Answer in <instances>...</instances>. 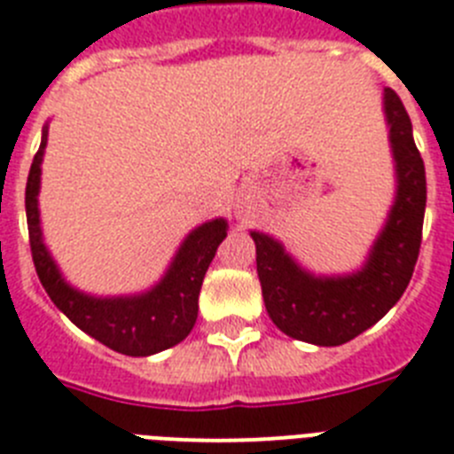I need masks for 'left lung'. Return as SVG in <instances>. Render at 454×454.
<instances>
[{
    "label": "left lung",
    "mask_w": 454,
    "mask_h": 454,
    "mask_svg": "<svg viewBox=\"0 0 454 454\" xmlns=\"http://www.w3.org/2000/svg\"><path fill=\"white\" fill-rule=\"evenodd\" d=\"M397 192L363 268L314 274L272 235L251 231L256 270L270 318L281 333L316 346H341L379 323L399 302L420 254L427 203L425 163L402 98L383 90Z\"/></svg>",
    "instance_id": "obj_1"
}]
</instances>
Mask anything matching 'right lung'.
Returning a JSON list of instances; mask_svg holds the SVG:
<instances>
[{
  "mask_svg": "<svg viewBox=\"0 0 454 454\" xmlns=\"http://www.w3.org/2000/svg\"><path fill=\"white\" fill-rule=\"evenodd\" d=\"M45 145H48V124L41 133V147L34 156L25 189L27 228H29L34 268L45 293L74 325L121 356H154L180 344L193 330L198 318L200 286L209 262L215 258L216 247L226 238L228 221L219 216L193 228L180 249L175 251L161 279L145 293L97 298L78 291L64 279L62 270L45 247L43 231H41L39 192Z\"/></svg>",
  "mask_w": 454,
  "mask_h": 454,
  "instance_id": "add662e5",
  "label": "right lung"
}]
</instances>
